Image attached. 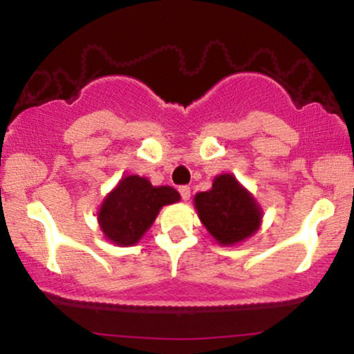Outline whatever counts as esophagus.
I'll list each match as a JSON object with an SVG mask.
<instances>
[{"label": "esophagus", "mask_w": 354, "mask_h": 354, "mask_svg": "<svg viewBox=\"0 0 354 354\" xmlns=\"http://www.w3.org/2000/svg\"><path fill=\"white\" fill-rule=\"evenodd\" d=\"M180 194H181L183 200L188 201V200H189V196H191V189H189V186H180Z\"/></svg>", "instance_id": "esophagus-1"}]
</instances>
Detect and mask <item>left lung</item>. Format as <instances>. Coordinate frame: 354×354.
<instances>
[{"label": "left lung", "mask_w": 354, "mask_h": 354, "mask_svg": "<svg viewBox=\"0 0 354 354\" xmlns=\"http://www.w3.org/2000/svg\"><path fill=\"white\" fill-rule=\"evenodd\" d=\"M201 223L219 245L231 246L253 236L261 225L263 211L253 194L233 174H219L213 186L194 196Z\"/></svg>", "instance_id": "left-lung-1"}]
</instances>
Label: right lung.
Wrapping results in <instances>:
<instances>
[{
	"label": "right lung",
	"mask_w": 354,
	"mask_h": 354,
	"mask_svg": "<svg viewBox=\"0 0 354 354\" xmlns=\"http://www.w3.org/2000/svg\"><path fill=\"white\" fill-rule=\"evenodd\" d=\"M176 201L180 193L171 186H153L138 174L124 176L101 205L100 228L115 245L133 246L151 228L160 209Z\"/></svg>",
	"instance_id": "obj_1"
}]
</instances>
